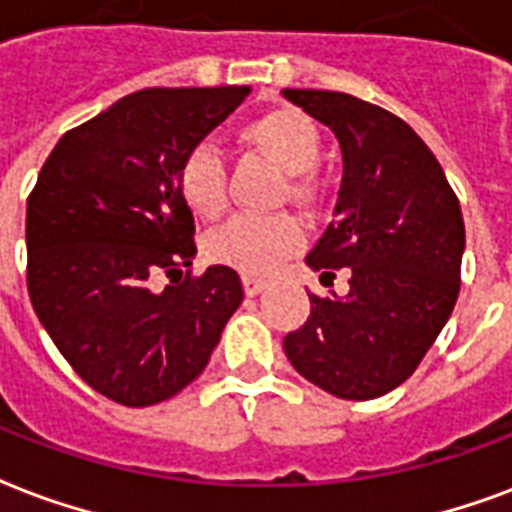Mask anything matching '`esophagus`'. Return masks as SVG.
<instances>
[{"label": "esophagus", "mask_w": 512, "mask_h": 512, "mask_svg": "<svg viewBox=\"0 0 512 512\" xmlns=\"http://www.w3.org/2000/svg\"><path fill=\"white\" fill-rule=\"evenodd\" d=\"M241 284H244V292L247 295H260V292L268 287V279H257V276H244L241 279Z\"/></svg>", "instance_id": "34e87169"}]
</instances>
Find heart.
I'll use <instances>...</instances> for the list:
<instances>
[{
  "label": "heart",
  "mask_w": 512,
  "mask_h": 512,
  "mask_svg": "<svg viewBox=\"0 0 512 512\" xmlns=\"http://www.w3.org/2000/svg\"><path fill=\"white\" fill-rule=\"evenodd\" d=\"M241 139L279 163L287 177V195L298 204L317 198V182L308 174L319 161L322 139L314 120L295 107L268 109L241 128ZM177 190L187 209L214 220L228 206V169L212 144H195L177 166ZM303 225L292 214H239L206 239V255L249 276L271 273L298 252Z\"/></svg>",
  "instance_id": "heart-1"
}]
</instances>
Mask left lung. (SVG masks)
Returning a JSON list of instances; mask_svg holds the SVG:
<instances>
[{
  "mask_svg": "<svg viewBox=\"0 0 512 512\" xmlns=\"http://www.w3.org/2000/svg\"><path fill=\"white\" fill-rule=\"evenodd\" d=\"M343 152L335 220L306 263L349 268V295L311 300L284 338L300 376L343 400L392 392L419 368L459 298L464 220L438 158L405 120L351 93L284 88Z\"/></svg>",
  "mask_w": 512,
  "mask_h": 512,
  "instance_id": "8db88e82",
  "label": "left lung"
}]
</instances>
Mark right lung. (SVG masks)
<instances>
[{
  "instance_id": "1",
  "label": "right lung",
  "mask_w": 512,
  "mask_h": 512,
  "mask_svg": "<svg viewBox=\"0 0 512 512\" xmlns=\"http://www.w3.org/2000/svg\"><path fill=\"white\" fill-rule=\"evenodd\" d=\"M249 91L128 93L58 139L29 193L31 306L74 373L115 403L144 408L182 392L244 300L228 265L182 276L195 222L177 166ZM155 272L172 276L163 293L151 290Z\"/></svg>"
}]
</instances>
